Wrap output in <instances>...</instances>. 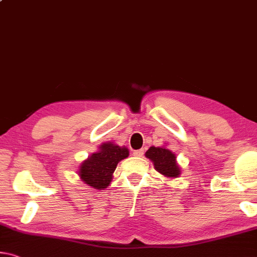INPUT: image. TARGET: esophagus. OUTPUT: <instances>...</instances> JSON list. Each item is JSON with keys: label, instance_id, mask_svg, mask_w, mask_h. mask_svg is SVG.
<instances>
[{"label": "esophagus", "instance_id": "obj_1", "mask_svg": "<svg viewBox=\"0 0 257 257\" xmlns=\"http://www.w3.org/2000/svg\"><path fill=\"white\" fill-rule=\"evenodd\" d=\"M144 154H145L144 149H139V151H134V152H133V156H136V157H142V156H144Z\"/></svg>", "mask_w": 257, "mask_h": 257}]
</instances>
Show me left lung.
Returning a JSON list of instances; mask_svg holds the SVG:
<instances>
[{
	"label": "left lung",
	"instance_id": "left-lung-1",
	"mask_svg": "<svg viewBox=\"0 0 257 257\" xmlns=\"http://www.w3.org/2000/svg\"><path fill=\"white\" fill-rule=\"evenodd\" d=\"M145 156L151 160L154 168L161 175L169 179L178 178L181 173L180 165L177 163V156L172 153L167 146L162 147H151L146 152Z\"/></svg>",
	"mask_w": 257,
	"mask_h": 257
}]
</instances>
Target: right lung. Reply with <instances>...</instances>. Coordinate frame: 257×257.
Returning a JSON list of instances; mask_svg holds the SVG:
<instances>
[{"label":"right lung","mask_w":257,"mask_h":257,"mask_svg":"<svg viewBox=\"0 0 257 257\" xmlns=\"http://www.w3.org/2000/svg\"><path fill=\"white\" fill-rule=\"evenodd\" d=\"M130 155L125 146L112 141L103 142L98 151L93 153L80 164L78 176L82 183L95 189H104L111 183L117 164Z\"/></svg>","instance_id":"add662e5"}]
</instances>
